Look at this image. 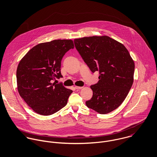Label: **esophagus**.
<instances>
[{"mask_svg": "<svg viewBox=\"0 0 157 157\" xmlns=\"http://www.w3.org/2000/svg\"><path fill=\"white\" fill-rule=\"evenodd\" d=\"M75 88L77 90H81V89L83 88V87H82V86H75Z\"/></svg>", "mask_w": 157, "mask_h": 157, "instance_id": "esophagus-1", "label": "esophagus"}]
</instances>
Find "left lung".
<instances>
[{
    "label": "left lung",
    "mask_w": 157,
    "mask_h": 157,
    "mask_svg": "<svg viewBox=\"0 0 157 157\" xmlns=\"http://www.w3.org/2000/svg\"><path fill=\"white\" fill-rule=\"evenodd\" d=\"M75 46L92 72L98 71L99 80L91 85L92 97L86 106L101 114L116 109L123 102L134 82L135 64L121 43L106 36L76 39Z\"/></svg>",
    "instance_id": "8db88e82"
}]
</instances>
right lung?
Listing matches in <instances>:
<instances>
[{
  "label": "right lung",
  "mask_w": 157,
  "mask_h": 157,
  "mask_svg": "<svg viewBox=\"0 0 157 157\" xmlns=\"http://www.w3.org/2000/svg\"><path fill=\"white\" fill-rule=\"evenodd\" d=\"M74 45L72 40H54L31 49L20 61L16 72L21 97L34 112L49 115L67 104L72 90L54 80L63 77L61 61Z\"/></svg>",
  "instance_id": "1"
}]
</instances>
